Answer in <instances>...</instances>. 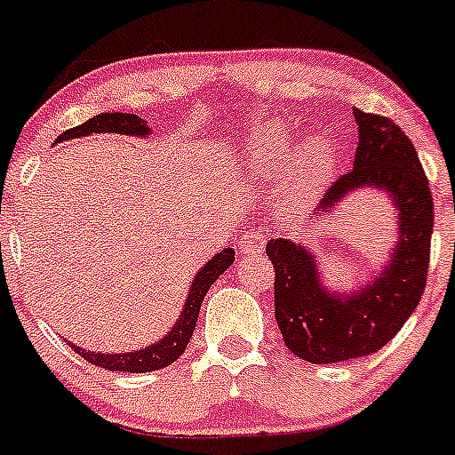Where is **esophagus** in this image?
Returning a JSON list of instances; mask_svg holds the SVG:
<instances>
[{
  "label": "esophagus",
  "mask_w": 455,
  "mask_h": 455,
  "mask_svg": "<svg viewBox=\"0 0 455 455\" xmlns=\"http://www.w3.org/2000/svg\"><path fill=\"white\" fill-rule=\"evenodd\" d=\"M265 233L262 231H249L240 237V251L249 253V256H256V253L265 251Z\"/></svg>",
  "instance_id": "obj_1"
}]
</instances>
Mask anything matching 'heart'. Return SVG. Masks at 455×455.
I'll return each instance as SVG.
<instances>
[{"label":"heart","instance_id":"b5f03b06","mask_svg":"<svg viewBox=\"0 0 455 455\" xmlns=\"http://www.w3.org/2000/svg\"><path fill=\"white\" fill-rule=\"evenodd\" d=\"M296 139L283 125H269L256 134L251 155L262 175L283 172L294 152ZM334 168V148L330 141H312L300 148L287 168L285 199L291 206H303L325 184Z\"/></svg>","mask_w":455,"mask_h":455}]
</instances>
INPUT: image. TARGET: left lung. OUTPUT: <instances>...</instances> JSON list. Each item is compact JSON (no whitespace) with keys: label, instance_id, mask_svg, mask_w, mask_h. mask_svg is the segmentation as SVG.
I'll use <instances>...</instances> for the list:
<instances>
[{"label":"left lung","instance_id":"left-lung-1","mask_svg":"<svg viewBox=\"0 0 455 455\" xmlns=\"http://www.w3.org/2000/svg\"><path fill=\"white\" fill-rule=\"evenodd\" d=\"M359 123L355 164L323 195L332 213L359 188H379L397 208L400 242L390 262L362 290L330 291L318 262L303 244L275 237L267 256L275 269V323L285 346L309 363H339L384 347L418 307L427 287L433 197L413 143L390 118L355 109Z\"/></svg>","mask_w":455,"mask_h":455}]
</instances>
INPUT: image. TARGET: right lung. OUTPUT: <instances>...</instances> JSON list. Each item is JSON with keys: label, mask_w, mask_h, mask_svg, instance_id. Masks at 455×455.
<instances>
[{"label": "right lung", "mask_w": 455, "mask_h": 455, "mask_svg": "<svg viewBox=\"0 0 455 455\" xmlns=\"http://www.w3.org/2000/svg\"><path fill=\"white\" fill-rule=\"evenodd\" d=\"M146 123L148 121L139 118L137 114H99V116L84 121L83 125L62 132L60 137H58V141L87 137V134H100V132L132 134V137H148V134H150V127H148ZM233 260H235V251H233V249H224V251H220L218 256L211 258V260L197 271L193 285H190L188 296H186V305L180 314V321L172 325V330H170L161 341L152 343V346L143 347V350L121 352V355H103V352L84 350V347H78L76 343H71V347H74V352H78L83 359L93 363V366L108 368V371L116 372H150L170 366V363H175L177 359L184 355L186 346H188L190 337H193V330L195 325H197L199 307H202L204 296H206V291L211 290V285H213L215 280L233 265Z\"/></svg>", "instance_id": "add662e5"}]
</instances>
